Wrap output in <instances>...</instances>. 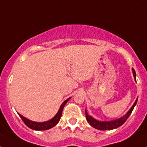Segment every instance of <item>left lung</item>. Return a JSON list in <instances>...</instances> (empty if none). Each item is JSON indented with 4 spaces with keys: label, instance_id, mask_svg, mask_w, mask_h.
Segmentation results:
<instances>
[{
    "label": "left lung",
    "instance_id": "1",
    "mask_svg": "<svg viewBox=\"0 0 147 147\" xmlns=\"http://www.w3.org/2000/svg\"><path fill=\"white\" fill-rule=\"evenodd\" d=\"M133 71V75H134V78L136 79V71L134 70ZM138 99L135 102L134 105H132V107H131L130 110L128 111L127 114H126L124 116H123L121 119H117V120H114L112 121H98L96 120L93 118H92L91 116L88 115V113L85 110V116H86V119L88 121V122L89 123L90 125L93 127L96 128L97 129H100V130H110V129H115V128H118V127H121L122 124H124L125 123L126 121L127 120V119L129 118V115L132 113V110L134 109L135 106H136V103H137Z\"/></svg>",
    "mask_w": 147,
    "mask_h": 147
}]
</instances>
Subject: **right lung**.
<instances>
[{
	"mask_svg": "<svg viewBox=\"0 0 147 147\" xmlns=\"http://www.w3.org/2000/svg\"><path fill=\"white\" fill-rule=\"evenodd\" d=\"M70 98H71L66 99L65 101L62 104V105L60 106V108H59L57 113L56 114V115L52 119H51L50 121H45V122L32 121L27 119L26 118L22 116V115H20V114H19V115H20V117L21 118L22 121L24 122V124H25L27 127H29L30 129H34V130H46V129H51V128L54 127L56 124H57L58 122L59 121L61 116H62V110H63L65 105V104L67 103V101H68Z\"/></svg>",
	"mask_w": 147,
	"mask_h": 147,
	"instance_id": "1",
	"label": "right lung"
}]
</instances>
